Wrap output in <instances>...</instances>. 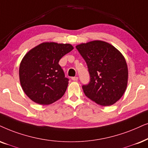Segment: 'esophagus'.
I'll use <instances>...</instances> for the list:
<instances>
[{
    "instance_id": "obj_1",
    "label": "esophagus",
    "mask_w": 148,
    "mask_h": 148,
    "mask_svg": "<svg viewBox=\"0 0 148 148\" xmlns=\"http://www.w3.org/2000/svg\"><path fill=\"white\" fill-rule=\"evenodd\" d=\"M71 79L73 80V81H77L78 77H73L71 78Z\"/></svg>"
}]
</instances>
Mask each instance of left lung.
<instances>
[{
	"instance_id": "left-lung-1",
	"label": "left lung",
	"mask_w": 148,
	"mask_h": 148,
	"mask_svg": "<svg viewBox=\"0 0 148 148\" xmlns=\"http://www.w3.org/2000/svg\"><path fill=\"white\" fill-rule=\"evenodd\" d=\"M76 48L87 64L90 81L82 86L85 95L102 106L114 105L127 87L128 71L124 56L103 41L81 43Z\"/></svg>"
}]
</instances>
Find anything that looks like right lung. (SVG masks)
<instances>
[{
	"mask_svg": "<svg viewBox=\"0 0 148 148\" xmlns=\"http://www.w3.org/2000/svg\"><path fill=\"white\" fill-rule=\"evenodd\" d=\"M73 49L69 43L44 42L30 49L21 61L20 82L23 90L32 101L46 105L64 95L69 79L58 62Z\"/></svg>",
	"mask_w": 148,
	"mask_h": 148,
	"instance_id": "1",
	"label": "right lung"
}]
</instances>
